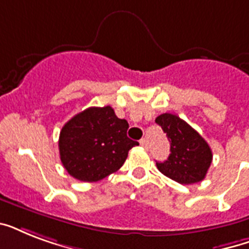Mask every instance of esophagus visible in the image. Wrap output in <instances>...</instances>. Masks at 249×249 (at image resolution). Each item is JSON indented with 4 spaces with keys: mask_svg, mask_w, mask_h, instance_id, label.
<instances>
[{
    "mask_svg": "<svg viewBox=\"0 0 249 249\" xmlns=\"http://www.w3.org/2000/svg\"><path fill=\"white\" fill-rule=\"evenodd\" d=\"M140 143H141V146H142V147H144V148L148 147V142H147V140H146V138H142V140L140 141Z\"/></svg>",
    "mask_w": 249,
    "mask_h": 249,
    "instance_id": "esophagus-1",
    "label": "esophagus"
}]
</instances>
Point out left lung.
I'll return each mask as SVG.
<instances>
[{
  "mask_svg": "<svg viewBox=\"0 0 249 249\" xmlns=\"http://www.w3.org/2000/svg\"><path fill=\"white\" fill-rule=\"evenodd\" d=\"M155 123L161 126L170 142V154L158 169L182 185L203 181L212 163V150L205 140L185 120L172 113H161Z\"/></svg>",
  "mask_w": 249,
  "mask_h": 249,
  "instance_id": "obj_1",
  "label": "left lung"
}]
</instances>
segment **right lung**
Returning <instances> with one entry per match:
<instances>
[{
    "label": "right lung",
    "mask_w": 249,
    "mask_h": 249,
    "mask_svg": "<svg viewBox=\"0 0 249 249\" xmlns=\"http://www.w3.org/2000/svg\"><path fill=\"white\" fill-rule=\"evenodd\" d=\"M128 128L109 106L84 109L60 130L62 164L79 181H101L120 169L129 150L140 144L128 138Z\"/></svg>",
    "instance_id": "right-lung-1"
}]
</instances>
